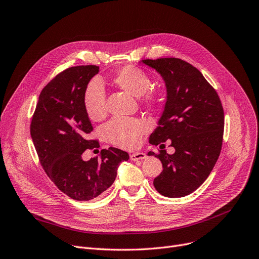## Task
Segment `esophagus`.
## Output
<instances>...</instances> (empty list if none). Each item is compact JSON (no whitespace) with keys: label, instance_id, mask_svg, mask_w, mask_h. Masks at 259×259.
Segmentation results:
<instances>
[{"label":"esophagus","instance_id":"1","mask_svg":"<svg viewBox=\"0 0 259 259\" xmlns=\"http://www.w3.org/2000/svg\"><path fill=\"white\" fill-rule=\"evenodd\" d=\"M130 158H131V160H133V161H138V160L145 159V158H146V155H145L144 153L137 152V153L131 154V155H130Z\"/></svg>","mask_w":259,"mask_h":259}]
</instances>
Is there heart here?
<instances>
[{
  "label": "heart",
  "mask_w": 259,
  "mask_h": 259,
  "mask_svg": "<svg viewBox=\"0 0 259 259\" xmlns=\"http://www.w3.org/2000/svg\"><path fill=\"white\" fill-rule=\"evenodd\" d=\"M113 83L125 93L141 97L146 105H156L160 101V93L151 89L152 80L147 73L136 66L126 65L116 71ZM83 105L93 121L102 120L106 114V94L99 80H92L84 90ZM149 130L144 121L134 118H114L104 126V135L108 142L122 147L134 149L139 145L143 135Z\"/></svg>",
  "instance_id": "obj_1"
}]
</instances>
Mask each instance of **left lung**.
<instances>
[{"label":"left lung","mask_w":259,"mask_h":259,"mask_svg":"<svg viewBox=\"0 0 259 259\" xmlns=\"http://www.w3.org/2000/svg\"><path fill=\"white\" fill-rule=\"evenodd\" d=\"M162 76L166 102L150 143L170 140L175 153L160 150L155 155L162 163L154 179L155 189L165 197L178 198L198 189L212 171L223 146L225 114L213 86L202 73L178 58L142 60ZM164 145V144H161Z\"/></svg>","instance_id":"8db88e82"}]
</instances>
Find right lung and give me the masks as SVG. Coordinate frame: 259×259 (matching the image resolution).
Wrapping results in <instances>:
<instances>
[{"label": "right lung", "instance_id": "1", "mask_svg": "<svg viewBox=\"0 0 259 259\" xmlns=\"http://www.w3.org/2000/svg\"><path fill=\"white\" fill-rule=\"evenodd\" d=\"M99 66L66 68L42 90L33 113L30 135L45 173L70 198L92 200L114 183L117 168L130 156L116 147L102 150L100 158L84 161L86 150L98 149L92 140L91 120L83 105L86 85Z\"/></svg>", "mask_w": 259, "mask_h": 259}]
</instances>
